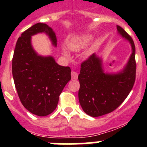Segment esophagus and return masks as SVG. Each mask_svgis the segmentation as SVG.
Instances as JSON below:
<instances>
[{
	"instance_id": "esophagus-1",
	"label": "esophagus",
	"mask_w": 147,
	"mask_h": 147,
	"mask_svg": "<svg viewBox=\"0 0 147 147\" xmlns=\"http://www.w3.org/2000/svg\"><path fill=\"white\" fill-rule=\"evenodd\" d=\"M71 77L73 80H77L78 79V74L75 71H72L71 72Z\"/></svg>"
}]
</instances>
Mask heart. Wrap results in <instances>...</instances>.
<instances>
[{"mask_svg":"<svg viewBox=\"0 0 147 147\" xmlns=\"http://www.w3.org/2000/svg\"><path fill=\"white\" fill-rule=\"evenodd\" d=\"M90 40V37H85L82 40L80 41H76V42H71L69 45V47L71 50L73 51H77L80 50V49L83 48Z\"/></svg>","mask_w":147,"mask_h":147,"instance_id":"1","label":"heart"}]
</instances>
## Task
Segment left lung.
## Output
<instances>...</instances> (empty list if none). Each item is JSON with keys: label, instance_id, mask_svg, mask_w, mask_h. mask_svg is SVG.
<instances>
[{"label": "left lung", "instance_id": "obj_1", "mask_svg": "<svg viewBox=\"0 0 147 147\" xmlns=\"http://www.w3.org/2000/svg\"><path fill=\"white\" fill-rule=\"evenodd\" d=\"M117 29L129 40L132 53L124 71L118 74H106L102 61L92 54L81 64L78 76L80 88L79 101L84 112L92 117L110 113L123 103L133 88L136 76V46L133 40L121 26Z\"/></svg>", "mask_w": 147, "mask_h": 147}]
</instances>
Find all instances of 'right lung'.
<instances>
[{"instance_id": "right-lung-1", "label": "right lung", "mask_w": 147, "mask_h": 147, "mask_svg": "<svg viewBox=\"0 0 147 147\" xmlns=\"http://www.w3.org/2000/svg\"><path fill=\"white\" fill-rule=\"evenodd\" d=\"M40 32L49 34L57 45L52 28L38 23L22 33L15 45L12 59V75L22 105L30 113L45 116L55 110L59 95L71 80L70 67L60 66L51 57L37 55L31 45V36Z\"/></svg>"}]
</instances>
